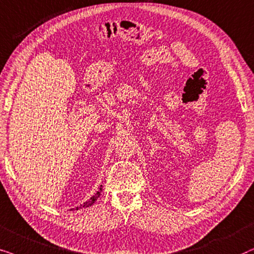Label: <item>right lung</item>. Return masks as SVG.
<instances>
[{
  "instance_id": "add662e5",
  "label": "right lung",
  "mask_w": 254,
  "mask_h": 254,
  "mask_svg": "<svg viewBox=\"0 0 254 254\" xmlns=\"http://www.w3.org/2000/svg\"><path fill=\"white\" fill-rule=\"evenodd\" d=\"M101 191H102V185L100 186V189H99V190H97V191L95 192V195H93L92 197L89 198V200L86 201V202H84V203H82V204H80L79 207H76V208H72V209H70V210H79V209L88 208V207H90V205H93L94 203H95V201L97 200V198L100 197V195H101Z\"/></svg>"
}]
</instances>
